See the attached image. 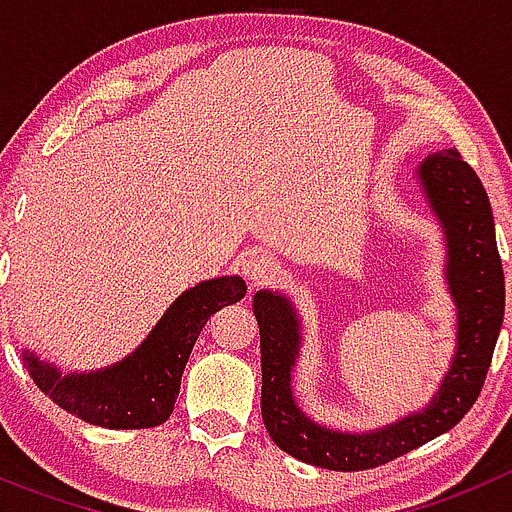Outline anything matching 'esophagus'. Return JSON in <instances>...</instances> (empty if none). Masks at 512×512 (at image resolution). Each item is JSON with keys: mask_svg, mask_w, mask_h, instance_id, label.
I'll return each mask as SVG.
<instances>
[{"mask_svg": "<svg viewBox=\"0 0 512 512\" xmlns=\"http://www.w3.org/2000/svg\"><path fill=\"white\" fill-rule=\"evenodd\" d=\"M241 274L251 287H259V284H266L269 279L277 277V261L266 253H248L241 261Z\"/></svg>", "mask_w": 512, "mask_h": 512, "instance_id": "obj_1", "label": "esophagus"}]
</instances>
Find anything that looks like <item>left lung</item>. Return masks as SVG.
Returning <instances> with one entry per match:
<instances>
[{"instance_id":"8db88e82","label":"left lung","mask_w":512,"mask_h":512,"mask_svg":"<svg viewBox=\"0 0 512 512\" xmlns=\"http://www.w3.org/2000/svg\"><path fill=\"white\" fill-rule=\"evenodd\" d=\"M446 241V284L456 305V348L449 372L423 410L374 431H336L302 413L292 372L302 348V318L287 295L259 289L253 315L261 333V415L271 441L289 456L333 472H361L397 459L451 431L482 392L503 328L505 277L487 192L456 151L433 153L415 171Z\"/></svg>"}]
</instances>
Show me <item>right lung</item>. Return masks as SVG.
Listing matches in <instances>:
<instances>
[{"instance_id":"right-lung-1","label":"right lung","mask_w":512,"mask_h":512,"mask_svg":"<svg viewBox=\"0 0 512 512\" xmlns=\"http://www.w3.org/2000/svg\"><path fill=\"white\" fill-rule=\"evenodd\" d=\"M243 297L246 282L241 277L194 284L169 305L133 354L97 372L66 374L30 348H22V361L40 390L84 423L112 431L153 428L166 423L174 410L184 366L207 318Z\"/></svg>"}]
</instances>
